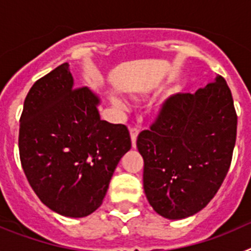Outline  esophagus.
<instances>
[{"instance_id":"1","label":"esophagus","mask_w":251,"mask_h":251,"mask_svg":"<svg viewBox=\"0 0 251 251\" xmlns=\"http://www.w3.org/2000/svg\"><path fill=\"white\" fill-rule=\"evenodd\" d=\"M129 133H130V139H132V147H136V141L139 133L138 127H136V126H134V127H130Z\"/></svg>"}]
</instances>
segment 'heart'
<instances>
[{"label": "heart", "mask_w": 251, "mask_h": 251, "mask_svg": "<svg viewBox=\"0 0 251 251\" xmlns=\"http://www.w3.org/2000/svg\"><path fill=\"white\" fill-rule=\"evenodd\" d=\"M113 103H114V105L117 106V108H119V109H124V108H126V105H124V103L121 100V99L114 98L113 99Z\"/></svg>", "instance_id": "1"}]
</instances>
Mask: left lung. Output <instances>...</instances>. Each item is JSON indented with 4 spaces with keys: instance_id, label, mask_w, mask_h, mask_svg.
<instances>
[{
    "instance_id": "obj_1",
    "label": "left lung",
    "mask_w": 251,
    "mask_h": 251,
    "mask_svg": "<svg viewBox=\"0 0 251 251\" xmlns=\"http://www.w3.org/2000/svg\"><path fill=\"white\" fill-rule=\"evenodd\" d=\"M238 117L220 75L195 94L179 93L163 103L137 148L143 157V187L153 210L170 220L202 210L229 171Z\"/></svg>"
}]
</instances>
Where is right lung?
I'll use <instances>...</instances> for the list:
<instances>
[{
	"mask_svg": "<svg viewBox=\"0 0 251 251\" xmlns=\"http://www.w3.org/2000/svg\"><path fill=\"white\" fill-rule=\"evenodd\" d=\"M99 95L74 88L64 63L32 85L20 118V159L41 202L84 217L103 202L114 170L130 150L124 124L101 121Z\"/></svg>",
	"mask_w": 251,
	"mask_h": 251,
	"instance_id": "obj_1",
	"label": "right lung"
}]
</instances>
